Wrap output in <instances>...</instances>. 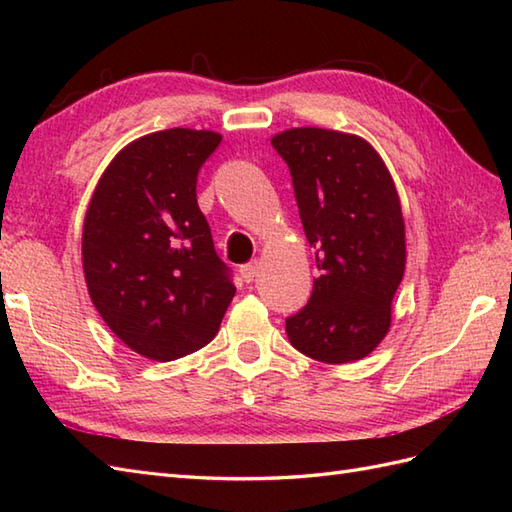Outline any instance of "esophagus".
Listing matches in <instances>:
<instances>
[{"instance_id":"esophagus-1","label":"esophagus","mask_w":512,"mask_h":512,"mask_svg":"<svg viewBox=\"0 0 512 512\" xmlns=\"http://www.w3.org/2000/svg\"><path fill=\"white\" fill-rule=\"evenodd\" d=\"M257 270H259V262H257V259H253V262H248V264H244L242 268H239V275H242V279L246 281V284H250V281L257 277Z\"/></svg>"}]
</instances>
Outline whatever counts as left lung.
I'll return each mask as SVG.
<instances>
[{"label":"left lung","instance_id":"left-lung-1","mask_svg":"<svg viewBox=\"0 0 512 512\" xmlns=\"http://www.w3.org/2000/svg\"><path fill=\"white\" fill-rule=\"evenodd\" d=\"M270 143L290 169L319 268L308 306L286 319L288 339L314 361H358L385 339L405 275L394 180L376 149L354 134L297 127Z\"/></svg>","mask_w":512,"mask_h":512}]
</instances>
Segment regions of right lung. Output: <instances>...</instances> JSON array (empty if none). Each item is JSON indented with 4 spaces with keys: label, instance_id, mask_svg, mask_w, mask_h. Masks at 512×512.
I'll return each instance as SVG.
<instances>
[{
    "label": "right lung",
    "instance_id": "add662e5",
    "mask_svg": "<svg viewBox=\"0 0 512 512\" xmlns=\"http://www.w3.org/2000/svg\"><path fill=\"white\" fill-rule=\"evenodd\" d=\"M220 140L184 127L134 140L105 169L85 213L83 273L94 308L151 361L204 347L235 297L195 195Z\"/></svg>",
    "mask_w": 512,
    "mask_h": 512
}]
</instances>
